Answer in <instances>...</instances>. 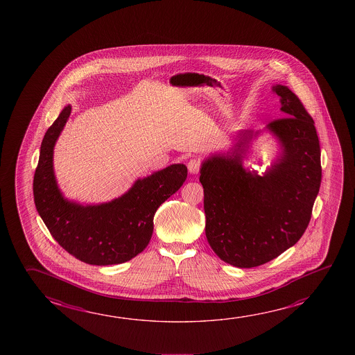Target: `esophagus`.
<instances>
[{"label": "esophagus", "instance_id": "34e87169", "mask_svg": "<svg viewBox=\"0 0 355 355\" xmlns=\"http://www.w3.org/2000/svg\"><path fill=\"white\" fill-rule=\"evenodd\" d=\"M200 167H202V162H200L199 158L194 157L189 159V162H188V171H189V173L197 175L198 172L200 171Z\"/></svg>", "mask_w": 355, "mask_h": 355}]
</instances>
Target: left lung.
Returning <instances> with one entry per match:
<instances>
[{"instance_id":"left-lung-1","label":"left lung","mask_w":355,"mask_h":355,"mask_svg":"<svg viewBox=\"0 0 355 355\" xmlns=\"http://www.w3.org/2000/svg\"><path fill=\"white\" fill-rule=\"evenodd\" d=\"M284 116L268 123L282 156L261 175L245 171L243 155L251 132L232 156H213L200 168L205 235L223 261L241 268L271 261L306 232L320 192V147L312 116L288 87L276 85Z\"/></svg>"}]
</instances>
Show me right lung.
Listing matches in <instances>:
<instances>
[{
	"mask_svg": "<svg viewBox=\"0 0 355 355\" xmlns=\"http://www.w3.org/2000/svg\"><path fill=\"white\" fill-rule=\"evenodd\" d=\"M65 106L42 141L33 178L35 208L49 233L70 255L89 265H115L145 250L158 207L184 183L187 167L172 164L144 180L110 203L83 207L59 192L53 172V147L70 115Z\"/></svg>",
	"mask_w": 355,
	"mask_h": 355,
	"instance_id": "add662e5",
	"label": "right lung"
}]
</instances>
